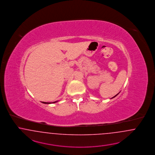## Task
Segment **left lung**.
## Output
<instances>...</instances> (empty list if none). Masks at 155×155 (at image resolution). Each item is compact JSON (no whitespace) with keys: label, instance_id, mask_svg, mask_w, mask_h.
Returning a JSON list of instances; mask_svg holds the SVG:
<instances>
[{"label":"left lung","instance_id":"8db88e82","mask_svg":"<svg viewBox=\"0 0 155 155\" xmlns=\"http://www.w3.org/2000/svg\"><path fill=\"white\" fill-rule=\"evenodd\" d=\"M119 93H118V94H117L116 95H115V96H114V97H112V98H114V97H116V95H117L119 94Z\"/></svg>","mask_w":155,"mask_h":155}]
</instances>
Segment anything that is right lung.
Wrapping results in <instances>:
<instances>
[{
	"instance_id": "right-lung-1",
	"label": "right lung",
	"mask_w": 155,
	"mask_h": 155,
	"mask_svg": "<svg viewBox=\"0 0 155 155\" xmlns=\"http://www.w3.org/2000/svg\"><path fill=\"white\" fill-rule=\"evenodd\" d=\"M56 102H57V101H55V102H42L43 104H51V103H55Z\"/></svg>"
}]
</instances>
